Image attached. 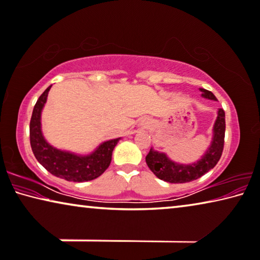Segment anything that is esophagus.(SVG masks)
<instances>
[{
  "instance_id": "34e87169",
  "label": "esophagus",
  "mask_w": 260,
  "mask_h": 260,
  "mask_svg": "<svg viewBox=\"0 0 260 260\" xmlns=\"http://www.w3.org/2000/svg\"><path fill=\"white\" fill-rule=\"evenodd\" d=\"M151 124V119L150 118H143L141 122H139V126L142 127V129H147V127L150 126Z\"/></svg>"
}]
</instances>
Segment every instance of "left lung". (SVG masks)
<instances>
[{"label":"left lung","instance_id":"8db88e82","mask_svg":"<svg viewBox=\"0 0 260 260\" xmlns=\"http://www.w3.org/2000/svg\"><path fill=\"white\" fill-rule=\"evenodd\" d=\"M201 96L208 100L217 101L211 91L205 88H200ZM224 133H225V114L223 109H218L216 121L213 126V138L208 149L193 164H179L167 157L166 153L158 152L151 147L145 160L149 169L153 172L157 178L170 183H185L201 178L203 174L214 169L222 155L223 146H224Z\"/></svg>","mask_w":260,"mask_h":260}]
</instances>
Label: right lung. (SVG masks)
Wrapping results in <instances>:
<instances>
[{
	"mask_svg": "<svg viewBox=\"0 0 260 260\" xmlns=\"http://www.w3.org/2000/svg\"><path fill=\"white\" fill-rule=\"evenodd\" d=\"M51 87H47L39 96L31 116L30 144L35 157L43 167L58 178L74 182L94 180L109 167L113 151L121 138L103 142L88 154H77L52 146L42 131V111Z\"/></svg>",
	"mask_w": 260,
	"mask_h": 260,
	"instance_id": "1",
	"label": "right lung"
}]
</instances>
